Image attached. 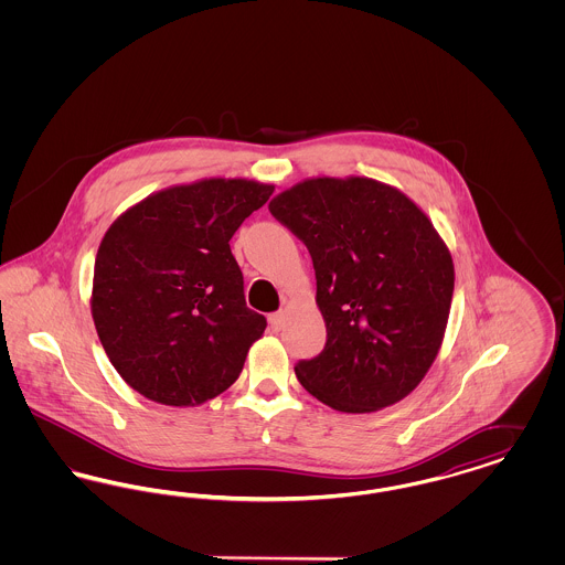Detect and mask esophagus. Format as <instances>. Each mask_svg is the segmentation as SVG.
Listing matches in <instances>:
<instances>
[{"label":"esophagus","instance_id":"1","mask_svg":"<svg viewBox=\"0 0 565 565\" xmlns=\"http://www.w3.org/2000/svg\"><path fill=\"white\" fill-rule=\"evenodd\" d=\"M269 323L270 328L277 332V330L281 328V323H284V313H281V311H277V313H270Z\"/></svg>","mask_w":565,"mask_h":565}]
</instances>
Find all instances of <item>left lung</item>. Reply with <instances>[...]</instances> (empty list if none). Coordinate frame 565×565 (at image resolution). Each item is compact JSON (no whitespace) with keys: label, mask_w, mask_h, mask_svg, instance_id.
Here are the masks:
<instances>
[{"label":"left lung","mask_w":565,"mask_h":565,"mask_svg":"<svg viewBox=\"0 0 565 565\" xmlns=\"http://www.w3.org/2000/svg\"><path fill=\"white\" fill-rule=\"evenodd\" d=\"M269 212L307 245L326 322L320 355L295 366L300 385L343 413L408 396L443 345L454 260L430 217L371 178H313Z\"/></svg>","instance_id":"1"}]
</instances>
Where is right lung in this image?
I'll list each match as a JSON object with an SVG mask.
<instances>
[{"mask_svg":"<svg viewBox=\"0 0 565 565\" xmlns=\"http://www.w3.org/2000/svg\"><path fill=\"white\" fill-rule=\"evenodd\" d=\"M275 186L212 178L150 194L104 235L90 311L135 392L194 406L228 390L267 328L247 309L231 237Z\"/></svg>","mask_w":565,"mask_h":565,"instance_id":"obj_1","label":"right lung"}]
</instances>
